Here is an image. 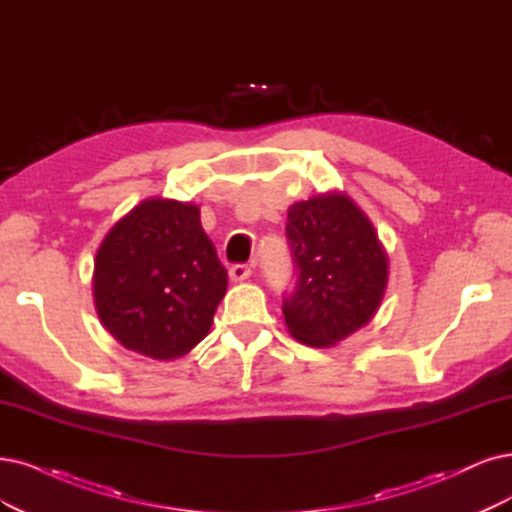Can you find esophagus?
Returning <instances> with one entry per match:
<instances>
[{"instance_id":"esophagus-1","label":"esophagus","mask_w":512,"mask_h":512,"mask_svg":"<svg viewBox=\"0 0 512 512\" xmlns=\"http://www.w3.org/2000/svg\"><path fill=\"white\" fill-rule=\"evenodd\" d=\"M253 274V268L246 266V263H236V266L230 268V280L232 282H242Z\"/></svg>"}]
</instances>
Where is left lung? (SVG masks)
<instances>
[{
  "mask_svg": "<svg viewBox=\"0 0 512 512\" xmlns=\"http://www.w3.org/2000/svg\"><path fill=\"white\" fill-rule=\"evenodd\" d=\"M287 238L299 274L282 314L297 342L331 348L371 323L386 293L388 255L358 204L342 192L295 202Z\"/></svg>",
  "mask_w": 512,
  "mask_h": 512,
  "instance_id": "8db88e82",
  "label": "left lung"
}]
</instances>
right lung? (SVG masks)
Here are the masks:
<instances>
[{
  "mask_svg": "<svg viewBox=\"0 0 512 512\" xmlns=\"http://www.w3.org/2000/svg\"><path fill=\"white\" fill-rule=\"evenodd\" d=\"M225 289L227 272L189 202H139L113 223L94 259L101 325L154 361H175L202 342Z\"/></svg>",
  "mask_w": 512,
  "mask_h": 512,
  "instance_id": "right-lung-1",
  "label": "right lung"
}]
</instances>
